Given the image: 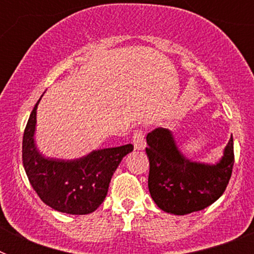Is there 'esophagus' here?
Returning <instances> with one entry per match:
<instances>
[{"label": "esophagus", "mask_w": 254, "mask_h": 254, "mask_svg": "<svg viewBox=\"0 0 254 254\" xmlns=\"http://www.w3.org/2000/svg\"><path fill=\"white\" fill-rule=\"evenodd\" d=\"M132 141H133V146L136 150H143L146 146V141H145V134H143L142 129H137L132 136Z\"/></svg>", "instance_id": "obj_1"}]
</instances>
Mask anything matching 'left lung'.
Returning <instances> with one entry per match:
<instances>
[{
    "label": "left lung",
    "instance_id": "8db88e82",
    "mask_svg": "<svg viewBox=\"0 0 254 254\" xmlns=\"http://www.w3.org/2000/svg\"><path fill=\"white\" fill-rule=\"evenodd\" d=\"M150 161L149 190L165 212L186 215L214 203L225 192L234 165L233 136L216 165L193 163L177 149L167 128H155L146 136Z\"/></svg>",
    "mask_w": 254,
    "mask_h": 254
}]
</instances>
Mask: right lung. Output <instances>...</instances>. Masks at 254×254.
Listing matches in <instances>:
<instances>
[{
	"label": "right lung",
	"instance_id": "right-lung-1",
	"mask_svg": "<svg viewBox=\"0 0 254 254\" xmlns=\"http://www.w3.org/2000/svg\"><path fill=\"white\" fill-rule=\"evenodd\" d=\"M39 102L31 111L22 137V164L31 187L55 210L72 215L90 214L103 203L113 173L133 146L128 143L98 150L72 161L44 158L35 149L33 138Z\"/></svg>",
	"mask_w": 254,
	"mask_h": 254
}]
</instances>
